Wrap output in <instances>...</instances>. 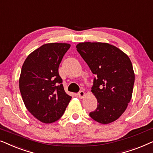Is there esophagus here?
Wrapping results in <instances>:
<instances>
[{"mask_svg":"<svg viewBox=\"0 0 153 153\" xmlns=\"http://www.w3.org/2000/svg\"><path fill=\"white\" fill-rule=\"evenodd\" d=\"M78 96H79V98H81V99H82V98L84 97H85V93H84V91H81L79 92V93H78Z\"/></svg>","mask_w":153,"mask_h":153,"instance_id":"obj_1","label":"esophagus"}]
</instances>
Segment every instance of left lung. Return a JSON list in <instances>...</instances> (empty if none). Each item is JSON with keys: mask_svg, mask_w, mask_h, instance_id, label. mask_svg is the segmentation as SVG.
<instances>
[{"mask_svg": "<svg viewBox=\"0 0 153 153\" xmlns=\"http://www.w3.org/2000/svg\"><path fill=\"white\" fill-rule=\"evenodd\" d=\"M76 50L95 75L91 92L97 107L90 113L101 124L114 122L121 116L132 96L135 75L128 56L105 42H80Z\"/></svg>", "mask_w": 153, "mask_h": 153, "instance_id": "8db88e82", "label": "left lung"}]
</instances>
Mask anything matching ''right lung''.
I'll return each instance as SVG.
<instances>
[{
    "label": "right lung",
    "instance_id": "right-lung-1",
    "mask_svg": "<svg viewBox=\"0 0 153 153\" xmlns=\"http://www.w3.org/2000/svg\"><path fill=\"white\" fill-rule=\"evenodd\" d=\"M70 45L48 43L30 53L23 64L19 89L29 112L44 123L61 118L72 97L65 91L58 68Z\"/></svg>",
    "mask_w": 153,
    "mask_h": 153
}]
</instances>
